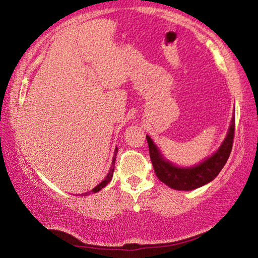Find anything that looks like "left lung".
I'll use <instances>...</instances> for the list:
<instances>
[{"mask_svg":"<svg viewBox=\"0 0 258 258\" xmlns=\"http://www.w3.org/2000/svg\"><path fill=\"white\" fill-rule=\"evenodd\" d=\"M234 131H235V116H233L232 123L228 130L227 137L215 154L204 160L200 164L191 167H178L162 156L159 148L155 146L153 139L147 136L149 146L150 160L154 171L162 183L176 189V190H193L214 180L221 170L226 165L233 147Z\"/></svg>","mask_w":258,"mask_h":258,"instance_id":"8db88e82","label":"left lung"}]
</instances>
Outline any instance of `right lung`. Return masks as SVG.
<instances>
[{
  "label": "right lung",
  "instance_id": "obj_1",
  "mask_svg": "<svg viewBox=\"0 0 258 258\" xmlns=\"http://www.w3.org/2000/svg\"><path fill=\"white\" fill-rule=\"evenodd\" d=\"M116 153H117V148H115V153H114V158H112V162H111V167L110 170H109V173L106 174V177L104 179L102 180V182L99 183L98 185L94 186L93 189H92L91 191H88V193H85V195H88L90 193H97V191H99L100 189H103L104 186L108 184L109 182H110L111 178H112V173H114V166H115V160H116Z\"/></svg>",
  "mask_w": 258,
  "mask_h": 258
}]
</instances>
